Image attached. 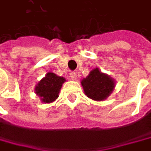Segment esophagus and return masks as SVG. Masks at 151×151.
<instances>
[{
  "label": "esophagus",
  "instance_id": "obj_1",
  "mask_svg": "<svg viewBox=\"0 0 151 151\" xmlns=\"http://www.w3.org/2000/svg\"><path fill=\"white\" fill-rule=\"evenodd\" d=\"M70 78H71L73 80H75V79H77V74H76V73H74V72H72V73H70Z\"/></svg>",
  "mask_w": 151,
  "mask_h": 151
}]
</instances>
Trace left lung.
Instances as JSON below:
<instances>
[{"mask_svg": "<svg viewBox=\"0 0 151 151\" xmlns=\"http://www.w3.org/2000/svg\"><path fill=\"white\" fill-rule=\"evenodd\" d=\"M81 85L87 97L93 101H101L111 94L115 82L112 78L95 68L90 72L86 78L81 80Z\"/></svg>", "mask_w": 151, "mask_h": 151, "instance_id": "obj_1", "label": "left lung"}]
</instances>
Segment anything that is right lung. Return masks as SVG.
<instances>
[{
  "instance_id": "1",
  "label": "right lung",
  "mask_w": 151,
  "mask_h": 151,
  "mask_svg": "<svg viewBox=\"0 0 151 151\" xmlns=\"http://www.w3.org/2000/svg\"><path fill=\"white\" fill-rule=\"evenodd\" d=\"M65 78L56 75L53 73H48L35 87L36 93L45 103H50L58 97L59 91Z\"/></svg>"
}]
</instances>
